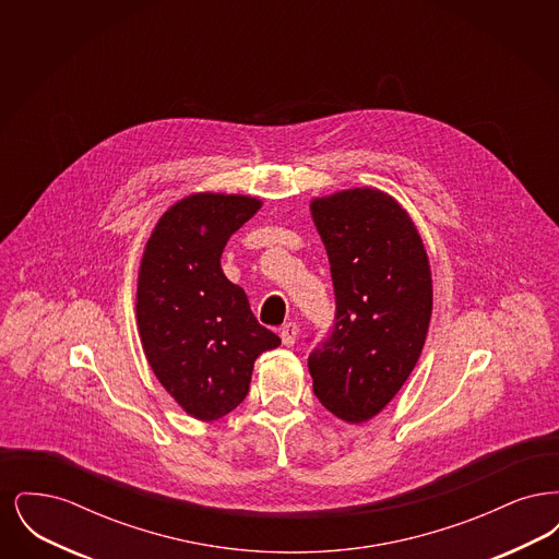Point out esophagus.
<instances>
[{
    "mask_svg": "<svg viewBox=\"0 0 559 559\" xmlns=\"http://www.w3.org/2000/svg\"><path fill=\"white\" fill-rule=\"evenodd\" d=\"M297 333H299V329H297L295 322L283 324V329H281V340H283V344H285V346H293L295 340H297Z\"/></svg>",
    "mask_w": 559,
    "mask_h": 559,
    "instance_id": "34e87169",
    "label": "esophagus"
}]
</instances>
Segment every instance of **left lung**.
Wrapping results in <instances>:
<instances>
[{
    "label": "left lung",
    "instance_id": "obj_1",
    "mask_svg": "<svg viewBox=\"0 0 559 559\" xmlns=\"http://www.w3.org/2000/svg\"><path fill=\"white\" fill-rule=\"evenodd\" d=\"M335 289V326L308 358L320 404L369 421L399 394L426 344L431 270L399 201L377 188L312 199Z\"/></svg>",
    "mask_w": 559,
    "mask_h": 559
}]
</instances>
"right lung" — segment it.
<instances>
[{
  "instance_id": "add662e5",
  "label": "right lung",
  "mask_w": 559,
  "mask_h": 559,
  "mask_svg": "<svg viewBox=\"0 0 559 559\" xmlns=\"http://www.w3.org/2000/svg\"><path fill=\"white\" fill-rule=\"evenodd\" d=\"M260 207V199L245 194H188L160 215L144 247L135 293L140 342L160 385L199 421L235 411L255 358L281 346L219 264L228 239Z\"/></svg>"
}]
</instances>
